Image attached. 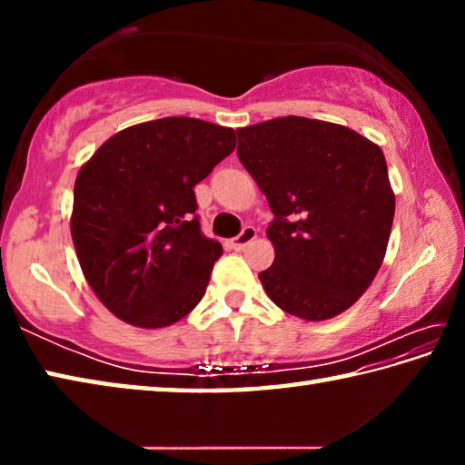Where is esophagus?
<instances>
[{
  "mask_svg": "<svg viewBox=\"0 0 465 465\" xmlns=\"http://www.w3.org/2000/svg\"><path fill=\"white\" fill-rule=\"evenodd\" d=\"M254 238H256V230H254V227L248 225V227H243L238 238H233V240L230 242V246H232L233 250H243Z\"/></svg>",
  "mask_w": 465,
  "mask_h": 465,
  "instance_id": "obj_1",
  "label": "esophagus"
}]
</instances>
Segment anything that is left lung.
Segmentation results:
<instances>
[{
	"label": "left lung",
	"instance_id": "1",
	"mask_svg": "<svg viewBox=\"0 0 465 465\" xmlns=\"http://www.w3.org/2000/svg\"><path fill=\"white\" fill-rule=\"evenodd\" d=\"M238 157L274 213L271 269L258 274L305 322L349 310L388 250L396 196L381 147L344 124L281 116L238 129Z\"/></svg>",
	"mask_w": 465,
	"mask_h": 465
}]
</instances>
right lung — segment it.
Instances as JSON below:
<instances>
[{"label": "right lung", "instance_id": "obj_1", "mask_svg": "<svg viewBox=\"0 0 465 465\" xmlns=\"http://www.w3.org/2000/svg\"><path fill=\"white\" fill-rule=\"evenodd\" d=\"M233 149V129L168 116L119 131L80 168L72 238L110 313L166 328L196 308L223 250L201 232L193 188Z\"/></svg>", "mask_w": 465, "mask_h": 465}]
</instances>
